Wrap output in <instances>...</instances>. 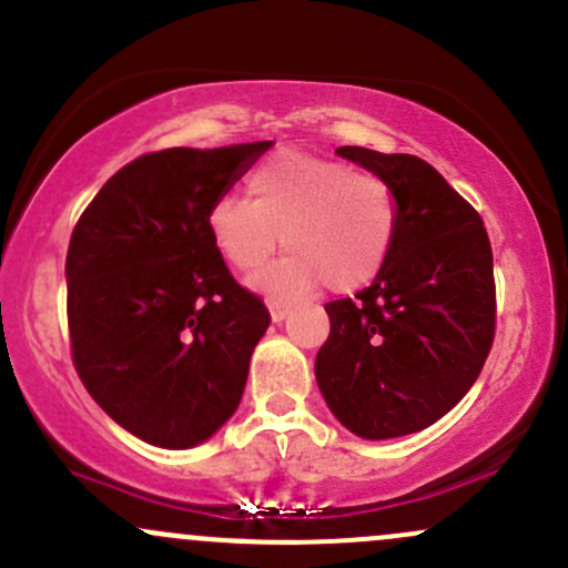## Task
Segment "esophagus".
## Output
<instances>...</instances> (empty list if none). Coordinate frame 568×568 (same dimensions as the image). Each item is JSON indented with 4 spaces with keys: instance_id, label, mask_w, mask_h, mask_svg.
<instances>
[{
    "instance_id": "1",
    "label": "esophagus",
    "mask_w": 568,
    "mask_h": 568,
    "mask_svg": "<svg viewBox=\"0 0 568 568\" xmlns=\"http://www.w3.org/2000/svg\"><path fill=\"white\" fill-rule=\"evenodd\" d=\"M286 314H290V306H286V303H271V320L273 322H284Z\"/></svg>"
}]
</instances>
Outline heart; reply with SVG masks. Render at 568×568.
<instances>
[{"mask_svg": "<svg viewBox=\"0 0 568 568\" xmlns=\"http://www.w3.org/2000/svg\"><path fill=\"white\" fill-rule=\"evenodd\" d=\"M398 227L393 186L374 173L303 151H278L248 179V200L219 197L209 211V235L235 271L265 265L278 248L286 257L252 278L271 301H295L327 284L355 292L371 284Z\"/></svg>", "mask_w": 568, "mask_h": 568, "instance_id": "1", "label": "heart"}]
</instances>
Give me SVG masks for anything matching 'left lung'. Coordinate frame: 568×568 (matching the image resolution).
<instances>
[{
	"label": "left lung",
	"mask_w": 568,
	"mask_h": 568,
	"mask_svg": "<svg viewBox=\"0 0 568 568\" xmlns=\"http://www.w3.org/2000/svg\"><path fill=\"white\" fill-rule=\"evenodd\" d=\"M398 200L379 276L327 303L331 335L314 363L341 425L382 442L442 419L477 382L496 331L493 252L479 213L428 162L341 145Z\"/></svg>",
	"instance_id": "8db88e82"
}]
</instances>
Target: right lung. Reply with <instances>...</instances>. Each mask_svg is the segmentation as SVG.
Instances as JSON below:
<instances>
[{"instance_id": "add662e5", "label": "right lung", "mask_w": 568, "mask_h": 568, "mask_svg": "<svg viewBox=\"0 0 568 568\" xmlns=\"http://www.w3.org/2000/svg\"><path fill=\"white\" fill-rule=\"evenodd\" d=\"M271 145L140 156L72 230L64 276L78 376L108 417L154 447L209 442L243 398L271 314L230 276L209 211Z\"/></svg>"}]
</instances>
